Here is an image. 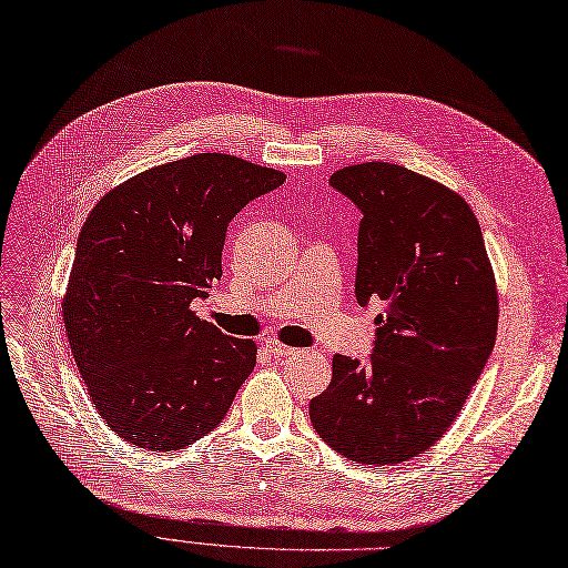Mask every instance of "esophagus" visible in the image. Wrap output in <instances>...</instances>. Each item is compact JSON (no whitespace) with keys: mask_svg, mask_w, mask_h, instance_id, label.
I'll list each match as a JSON object with an SVG mask.
<instances>
[{"mask_svg":"<svg viewBox=\"0 0 568 568\" xmlns=\"http://www.w3.org/2000/svg\"><path fill=\"white\" fill-rule=\"evenodd\" d=\"M266 351H268V355H273V358H290V355L297 353L295 348H290L281 342H266Z\"/></svg>","mask_w":568,"mask_h":568,"instance_id":"obj_1","label":"esophagus"}]
</instances>
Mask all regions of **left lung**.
<instances>
[{
  "label": "left lung",
  "mask_w": 568,
  "mask_h": 568,
  "mask_svg": "<svg viewBox=\"0 0 568 568\" xmlns=\"http://www.w3.org/2000/svg\"><path fill=\"white\" fill-rule=\"evenodd\" d=\"M361 207L355 300L382 302L372 355L332 358L311 424L348 460L395 466L454 424L496 342L498 295L481 229L452 189L369 161L329 178Z\"/></svg>",
  "instance_id": "obj_1"
}]
</instances>
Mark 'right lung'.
<instances>
[{
	"label": "right lung",
	"mask_w": 568,
	"mask_h": 568,
	"mask_svg": "<svg viewBox=\"0 0 568 568\" xmlns=\"http://www.w3.org/2000/svg\"><path fill=\"white\" fill-rule=\"evenodd\" d=\"M285 182L231 154L150 168L104 194L81 226L62 297L74 363L98 414L146 452L217 428L255 369L257 346L196 318L222 278L226 226Z\"/></svg>",
	"instance_id": "right-lung-1"
}]
</instances>
